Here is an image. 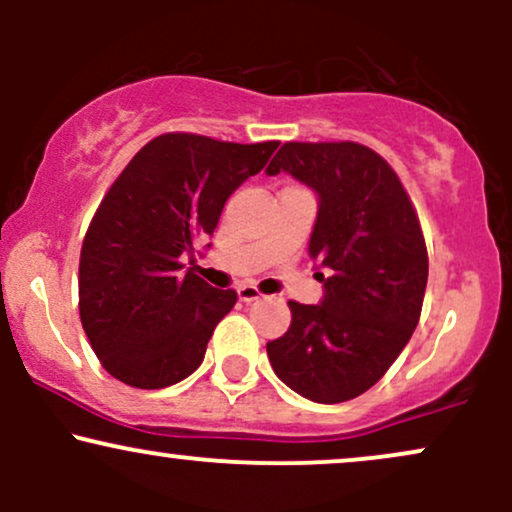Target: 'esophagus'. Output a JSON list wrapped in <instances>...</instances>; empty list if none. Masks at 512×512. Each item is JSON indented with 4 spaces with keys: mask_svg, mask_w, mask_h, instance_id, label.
Listing matches in <instances>:
<instances>
[{
    "mask_svg": "<svg viewBox=\"0 0 512 512\" xmlns=\"http://www.w3.org/2000/svg\"><path fill=\"white\" fill-rule=\"evenodd\" d=\"M238 298L243 303H252V301H257V298H262V293L255 284H240L238 286Z\"/></svg>",
    "mask_w": 512,
    "mask_h": 512,
    "instance_id": "esophagus-1",
    "label": "esophagus"
}]
</instances>
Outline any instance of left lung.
<instances>
[{
    "label": "left lung",
    "mask_w": 512,
    "mask_h": 512,
    "mask_svg": "<svg viewBox=\"0 0 512 512\" xmlns=\"http://www.w3.org/2000/svg\"><path fill=\"white\" fill-rule=\"evenodd\" d=\"M317 195L308 252L327 276L320 305L289 301L291 327L267 344L281 383L317 404L370 390L419 325L428 252L419 216L383 156L356 142H289L267 175Z\"/></svg>",
    "instance_id": "8db88e82"
}]
</instances>
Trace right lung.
I'll return each instance as SVG.
<instances>
[{"mask_svg":"<svg viewBox=\"0 0 512 512\" xmlns=\"http://www.w3.org/2000/svg\"><path fill=\"white\" fill-rule=\"evenodd\" d=\"M279 142L233 144L170 132L127 163L88 226L79 315L98 361L120 383L158 390L204 361L236 291L209 286L182 255L211 236L226 199L267 166Z\"/></svg>","mask_w":512,"mask_h":512,"instance_id":"add662e5","label":"right lung"}]
</instances>
